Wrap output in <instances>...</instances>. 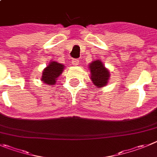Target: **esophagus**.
<instances>
[{"label":"esophagus","instance_id":"esophagus-1","mask_svg":"<svg viewBox=\"0 0 157 157\" xmlns=\"http://www.w3.org/2000/svg\"><path fill=\"white\" fill-rule=\"evenodd\" d=\"M72 64H73V65H74V66H77V65H79V60H77V59H73V60H72Z\"/></svg>","mask_w":157,"mask_h":157}]
</instances>
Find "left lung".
Returning a JSON list of instances; mask_svg holds the SVG:
<instances>
[{"mask_svg":"<svg viewBox=\"0 0 157 157\" xmlns=\"http://www.w3.org/2000/svg\"><path fill=\"white\" fill-rule=\"evenodd\" d=\"M89 70L90 72V79L97 87H105L108 83L110 77V73L108 69L105 68L103 63L101 60H95L90 63L89 65Z\"/></svg>","mask_w":157,"mask_h":157,"instance_id":"left-lung-1","label":"left lung"}]
</instances>
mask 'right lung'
Segmentation results:
<instances>
[{
  "mask_svg": "<svg viewBox=\"0 0 157 157\" xmlns=\"http://www.w3.org/2000/svg\"><path fill=\"white\" fill-rule=\"evenodd\" d=\"M64 69V65L56 61L49 63V65L45 67L42 72V76L41 80L47 85H54L57 77L63 73Z\"/></svg>",
  "mask_w": 157,
  "mask_h": 157,
  "instance_id": "add662e5",
  "label": "right lung"
}]
</instances>
